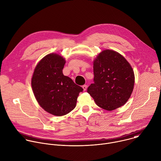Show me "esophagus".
I'll list each match as a JSON object with an SVG mask.
<instances>
[{
	"instance_id": "34e87169",
	"label": "esophagus",
	"mask_w": 161,
	"mask_h": 161,
	"mask_svg": "<svg viewBox=\"0 0 161 161\" xmlns=\"http://www.w3.org/2000/svg\"><path fill=\"white\" fill-rule=\"evenodd\" d=\"M82 88H83V90H84V91H86V88H87V85H84L82 86Z\"/></svg>"
}]
</instances>
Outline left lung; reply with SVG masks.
<instances>
[{
  "instance_id": "obj_1",
  "label": "left lung",
  "mask_w": 161,
  "mask_h": 161,
  "mask_svg": "<svg viewBox=\"0 0 161 161\" xmlns=\"http://www.w3.org/2000/svg\"><path fill=\"white\" fill-rule=\"evenodd\" d=\"M93 83L87 92L100 108L113 111L123 105L133 90L135 75L130 63L118 52L105 50L93 61Z\"/></svg>"
}]
</instances>
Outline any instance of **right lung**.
<instances>
[{"label": "right lung", "instance_id": "add662e5", "mask_svg": "<svg viewBox=\"0 0 161 161\" xmlns=\"http://www.w3.org/2000/svg\"><path fill=\"white\" fill-rule=\"evenodd\" d=\"M65 63L62 56L50 53L38 63L31 78L33 92L39 105L47 113L57 116L73 110L79 93L83 90L63 75Z\"/></svg>", "mask_w": 161, "mask_h": 161}]
</instances>
